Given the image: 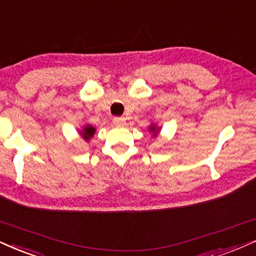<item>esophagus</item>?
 I'll use <instances>...</instances> for the list:
<instances>
[{
    "label": "esophagus",
    "mask_w": 256,
    "mask_h": 256,
    "mask_svg": "<svg viewBox=\"0 0 256 256\" xmlns=\"http://www.w3.org/2000/svg\"><path fill=\"white\" fill-rule=\"evenodd\" d=\"M112 122L116 126H123L126 123V118H122V116H116V118H112Z\"/></svg>",
    "instance_id": "esophagus-1"
}]
</instances>
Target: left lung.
I'll return each instance as SVG.
<instances>
[{"label":"left lung","mask_w":256,"mask_h":256,"mask_svg":"<svg viewBox=\"0 0 256 256\" xmlns=\"http://www.w3.org/2000/svg\"><path fill=\"white\" fill-rule=\"evenodd\" d=\"M150 130H153V132H154V130H156V128H154V127H153V128H150ZM156 134H154V135H156Z\"/></svg>","instance_id":"1"}]
</instances>
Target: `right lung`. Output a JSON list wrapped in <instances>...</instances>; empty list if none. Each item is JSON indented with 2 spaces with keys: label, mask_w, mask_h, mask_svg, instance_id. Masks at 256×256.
<instances>
[{
  "label": "right lung",
  "mask_w": 256,
  "mask_h": 256,
  "mask_svg": "<svg viewBox=\"0 0 256 256\" xmlns=\"http://www.w3.org/2000/svg\"><path fill=\"white\" fill-rule=\"evenodd\" d=\"M94 128L92 127V126H86L83 129V132H80L82 136H83V138H85V140H89L90 138L94 136Z\"/></svg>",
  "instance_id": "obj_1"
}]
</instances>
